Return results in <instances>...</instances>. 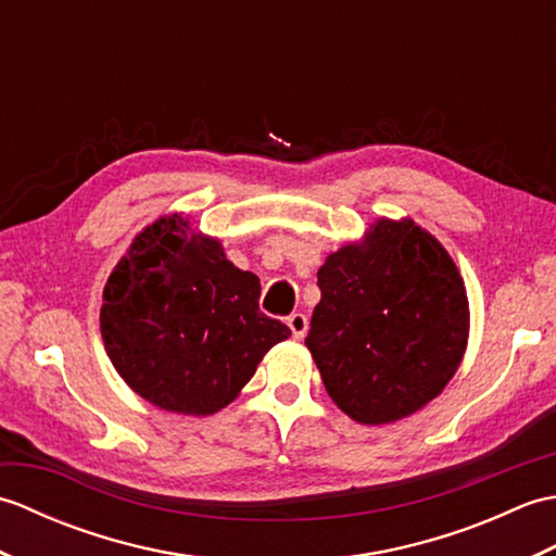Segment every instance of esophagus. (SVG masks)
<instances>
[{"label": "esophagus", "instance_id": "esophagus-1", "mask_svg": "<svg viewBox=\"0 0 556 556\" xmlns=\"http://www.w3.org/2000/svg\"><path fill=\"white\" fill-rule=\"evenodd\" d=\"M287 325L291 329V334L296 339H303L305 332H308V317H305L303 313H291L287 317Z\"/></svg>", "mask_w": 556, "mask_h": 556}]
</instances>
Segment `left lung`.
Wrapping results in <instances>:
<instances>
[{"label":"left lung","mask_w":556,"mask_h":556,"mask_svg":"<svg viewBox=\"0 0 556 556\" xmlns=\"http://www.w3.org/2000/svg\"><path fill=\"white\" fill-rule=\"evenodd\" d=\"M317 287L305 346L346 416L365 425L406 418L452 380L466 351L468 299L428 231L380 219L368 245L327 257Z\"/></svg>","instance_id":"8db88e82"}]
</instances>
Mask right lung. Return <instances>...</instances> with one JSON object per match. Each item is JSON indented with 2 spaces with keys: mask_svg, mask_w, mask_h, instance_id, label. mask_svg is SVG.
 Instances as JSON below:
<instances>
[{
  "mask_svg": "<svg viewBox=\"0 0 556 556\" xmlns=\"http://www.w3.org/2000/svg\"><path fill=\"white\" fill-rule=\"evenodd\" d=\"M260 279L233 267L222 245L157 219L104 287V349L126 384L186 416L224 408L291 329L260 313Z\"/></svg>",
  "mask_w": 556,
  "mask_h": 556,
  "instance_id": "obj_1",
  "label": "right lung"
}]
</instances>
